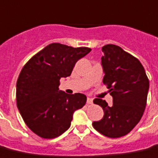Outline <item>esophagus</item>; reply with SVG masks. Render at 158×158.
Instances as JSON below:
<instances>
[{
	"mask_svg": "<svg viewBox=\"0 0 158 158\" xmlns=\"http://www.w3.org/2000/svg\"><path fill=\"white\" fill-rule=\"evenodd\" d=\"M92 101H93V100H92V98H87V103H88V104H91V103H92Z\"/></svg>",
	"mask_w": 158,
	"mask_h": 158,
	"instance_id": "esophagus-1",
	"label": "esophagus"
}]
</instances>
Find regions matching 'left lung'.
Masks as SVG:
<instances>
[{"label":"left lung","instance_id":"left-lung-1","mask_svg":"<svg viewBox=\"0 0 158 158\" xmlns=\"http://www.w3.org/2000/svg\"><path fill=\"white\" fill-rule=\"evenodd\" d=\"M102 51V82L113 98V105L100 98L94 99L104 114L92 125L102 135L114 139L130 133L140 121L146 106L149 79L140 61L121 47L107 44Z\"/></svg>","mask_w":158,"mask_h":158}]
</instances>
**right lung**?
<instances>
[{
  "label": "right lung",
  "mask_w": 158,
  "mask_h": 158,
  "mask_svg": "<svg viewBox=\"0 0 158 158\" xmlns=\"http://www.w3.org/2000/svg\"><path fill=\"white\" fill-rule=\"evenodd\" d=\"M90 48L50 44L30 59L16 85L17 107L25 124L43 139H54L71 125L74 111L86 102L81 93L59 90L60 79L71 75L76 62Z\"/></svg>",
  "instance_id": "obj_1"
}]
</instances>
